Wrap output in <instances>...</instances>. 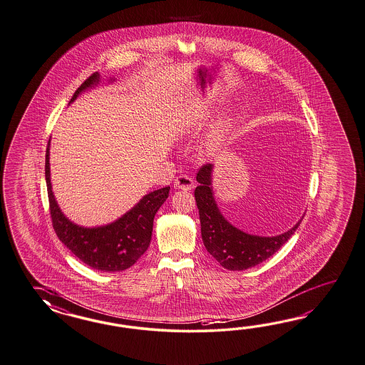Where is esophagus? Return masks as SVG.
I'll use <instances>...</instances> for the list:
<instances>
[{
  "label": "esophagus",
  "mask_w": 365,
  "mask_h": 365,
  "mask_svg": "<svg viewBox=\"0 0 365 365\" xmlns=\"http://www.w3.org/2000/svg\"><path fill=\"white\" fill-rule=\"evenodd\" d=\"M174 186L180 190H192L195 183H194L192 178L187 177V175H178L174 182Z\"/></svg>",
  "instance_id": "esophagus-1"
}]
</instances>
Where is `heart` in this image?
I'll return each mask as SVG.
<instances>
[{
    "label": "heart",
    "instance_id": "heart-1",
    "mask_svg": "<svg viewBox=\"0 0 365 365\" xmlns=\"http://www.w3.org/2000/svg\"><path fill=\"white\" fill-rule=\"evenodd\" d=\"M215 148V146H214V145H212V146H210V148H211V150H212V148Z\"/></svg>",
    "mask_w": 365,
    "mask_h": 365
}]
</instances>
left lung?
I'll list each match as a JSON object with an SVG mask.
<instances>
[{"label":"left lung","instance_id":"obj_1","mask_svg":"<svg viewBox=\"0 0 365 365\" xmlns=\"http://www.w3.org/2000/svg\"><path fill=\"white\" fill-rule=\"evenodd\" d=\"M211 171L212 165L210 163L199 168L197 174L199 186L194 191L203 245L210 255L215 257L220 266L230 271H243L260 264L272 257L295 234L300 222L284 234L272 237L250 235L231 226L220 214L212 197L210 187Z\"/></svg>","mask_w":365,"mask_h":365}]
</instances>
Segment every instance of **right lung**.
I'll list each match as a JSON object with an SVG mask.
<instances>
[{"mask_svg":"<svg viewBox=\"0 0 365 365\" xmlns=\"http://www.w3.org/2000/svg\"><path fill=\"white\" fill-rule=\"evenodd\" d=\"M96 71L76 90L70 102L79 93L96 85ZM45 178L49 197L51 225L59 240L85 264L102 272H118L133 266L148 250L153 222L159 207L168 199L170 187L159 188L142 197L140 202L117 222L97 228H83L63 217L51 191L49 170V143L45 158Z\"/></svg>","mask_w":365,"mask_h":365,"instance_id":"right-lung-1","label":"right lung"}]
</instances>
